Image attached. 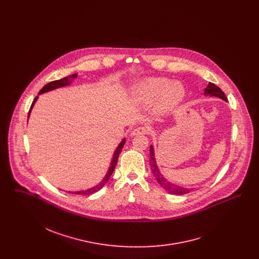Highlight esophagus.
Returning a JSON list of instances; mask_svg holds the SVG:
<instances>
[{
  "label": "esophagus",
  "instance_id": "34e87169",
  "mask_svg": "<svg viewBox=\"0 0 259 259\" xmlns=\"http://www.w3.org/2000/svg\"><path fill=\"white\" fill-rule=\"evenodd\" d=\"M148 130L146 127L140 126V127H137V128L132 130L131 136L145 135V134L148 133Z\"/></svg>",
  "mask_w": 259,
  "mask_h": 259
}]
</instances>
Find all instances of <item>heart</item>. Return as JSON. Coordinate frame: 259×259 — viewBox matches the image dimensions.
Here are the masks:
<instances>
[{"mask_svg":"<svg viewBox=\"0 0 259 259\" xmlns=\"http://www.w3.org/2000/svg\"><path fill=\"white\" fill-rule=\"evenodd\" d=\"M137 102L148 105L156 98L155 111L164 114L172 111L185 97V88L178 82L171 81L165 77H148L138 84L133 90Z\"/></svg>","mask_w":259,"mask_h":259,"instance_id":"1","label":"heart"}]
</instances>
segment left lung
Wrapping results in <instances>:
<instances>
[{
  "mask_svg": "<svg viewBox=\"0 0 259 259\" xmlns=\"http://www.w3.org/2000/svg\"><path fill=\"white\" fill-rule=\"evenodd\" d=\"M204 95L205 96H211V97H218L221 98L227 102V99L225 97L224 92L222 91V89L219 87H217L215 84L209 82L208 87L205 88L204 90ZM149 165L151 168V171L153 176L155 177L157 183L170 194H176V195H184L186 193H189L193 188H186L184 186H180V185H175L171 182H169L164 176L163 174L160 172V169L156 163L155 160V153H154V148L152 146H150V149H149Z\"/></svg>",
  "mask_w": 259,
  "mask_h": 259,
  "instance_id": "8db88e82",
  "label": "left lung"
}]
</instances>
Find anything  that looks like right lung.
<instances>
[{"label":"right lung","instance_id":"obj_1","mask_svg":"<svg viewBox=\"0 0 259 259\" xmlns=\"http://www.w3.org/2000/svg\"><path fill=\"white\" fill-rule=\"evenodd\" d=\"M76 76H77V74H71V75H68V76H66V77H63L61 79L51 81V82L48 83L47 85H45V87L40 89V91L38 92V95L44 94V93H47V92H50V91H52V90L57 89V88H60V87L70 85ZM37 99H38V96H37L36 98L34 99L33 103H32V106H31L30 111H29V113H28V119H29V116H30V114H31V111H32V109H33L35 103L37 102ZM124 144H125V138L120 142V144L117 146L116 149L114 150V153H113L112 158H111L110 168H109L108 172L106 174V176L104 177V179L99 183L98 185H96L95 186L91 187V188L85 189V190H79V191H74V192H73V191H72V192H71V191H68V192H69V193H73V194H77V195H89V194H92V193L98 191L101 188H103V187L106 185V184L108 183V181L110 180L111 174L113 172V170H114V168H115V165H116L117 160H118L119 153L121 152V150H122V148H123Z\"/></svg>","mask_w":259,"mask_h":259}]
</instances>
